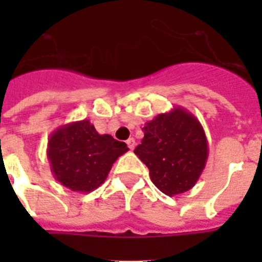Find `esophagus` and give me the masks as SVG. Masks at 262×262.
<instances>
[{"label": "esophagus", "instance_id": "esophagus-1", "mask_svg": "<svg viewBox=\"0 0 262 262\" xmlns=\"http://www.w3.org/2000/svg\"><path fill=\"white\" fill-rule=\"evenodd\" d=\"M127 145H128V148H129V149H131V151H133L134 148H135V145H136L135 139H134V138H129L128 140H127Z\"/></svg>", "mask_w": 262, "mask_h": 262}]
</instances>
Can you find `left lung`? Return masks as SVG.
Here are the masks:
<instances>
[{
    "instance_id": "obj_1",
    "label": "left lung",
    "mask_w": 262,
    "mask_h": 262,
    "mask_svg": "<svg viewBox=\"0 0 262 262\" xmlns=\"http://www.w3.org/2000/svg\"><path fill=\"white\" fill-rule=\"evenodd\" d=\"M142 144L135 155L149 169V177L169 196L190 190L209 157L202 124L190 111L176 106L144 124Z\"/></svg>"
}]
</instances>
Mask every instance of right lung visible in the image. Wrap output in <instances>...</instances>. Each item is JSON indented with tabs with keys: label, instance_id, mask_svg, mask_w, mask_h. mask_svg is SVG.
Here are the masks:
<instances>
[{
	"label": "right lung",
	"instance_id": "right-lung-1",
	"mask_svg": "<svg viewBox=\"0 0 262 262\" xmlns=\"http://www.w3.org/2000/svg\"><path fill=\"white\" fill-rule=\"evenodd\" d=\"M127 151L126 143L107 134L99 135L88 119L57 127L47 144L55 180L77 193H90L101 186L113 164Z\"/></svg>",
	"mask_w": 262,
	"mask_h": 262
}]
</instances>
